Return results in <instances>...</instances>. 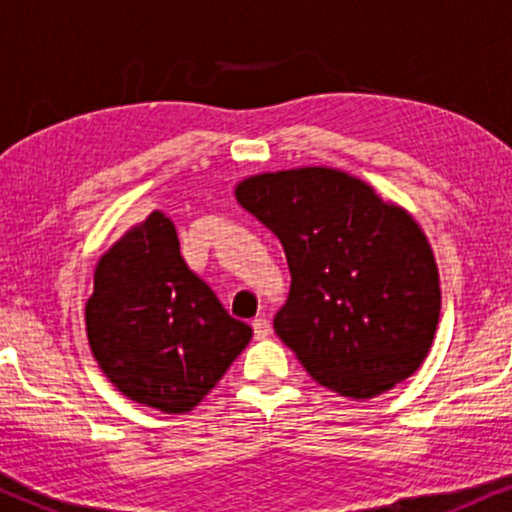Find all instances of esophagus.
<instances>
[{
  "label": "esophagus",
  "mask_w": 512,
  "mask_h": 512,
  "mask_svg": "<svg viewBox=\"0 0 512 512\" xmlns=\"http://www.w3.org/2000/svg\"><path fill=\"white\" fill-rule=\"evenodd\" d=\"M252 332H255V339H264L269 334V320L267 317H255L252 320Z\"/></svg>",
  "instance_id": "esophagus-1"
}]
</instances>
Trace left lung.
<instances>
[{"label":"left lung","instance_id":"1","mask_svg":"<svg viewBox=\"0 0 512 512\" xmlns=\"http://www.w3.org/2000/svg\"><path fill=\"white\" fill-rule=\"evenodd\" d=\"M236 199L284 245L291 293L274 330L315 383L370 399L419 370L436 337L440 281L407 209L325 166L250 175Z\"/></svg>","mask_w":512,"mask_h":512}]
</instances>
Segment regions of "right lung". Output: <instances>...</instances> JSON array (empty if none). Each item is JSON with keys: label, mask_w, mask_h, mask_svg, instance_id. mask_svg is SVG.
<instances>
[{"label": "right lung", "mask_w": 512, "mask_h": 512, "mask_svg": "<svg viewBox=\"0 0 512 512\" xmlns=\"http://www.w3.org/2000/svg\"><path fill=\"white\" fill-rule=\"evenodd\" d=\"M86 334L122 395L185 414L223 378L252 330L187 267L173 221L151 211L98 260Z\"/></svg>", "instance_id": "right-lung-1"}]
</instances>
